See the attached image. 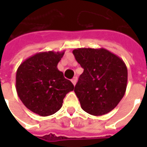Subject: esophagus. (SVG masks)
I'll return each instance as SVG.
<instances>
[{
	"mask_svg": "<svg viewBox=\"0 0 147 147\" xmlns=\"http://www.w3.org/2000/svg\"><path fill=\"white\" fill-rule=\"evenodd\" d=\"M77 80H78V78H77V77H74V78H73V79H72V80H71V82H73V84H74V86H75V85H76V83H77Z\"/></svg>",
	"mask_w": 147,
	"mask_h": 147,
	"instance_id": "obj_1",
	"label": "esophagus"
}]
</instances>
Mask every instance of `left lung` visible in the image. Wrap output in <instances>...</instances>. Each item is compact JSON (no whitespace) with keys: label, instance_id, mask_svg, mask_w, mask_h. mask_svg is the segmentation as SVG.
I'll return each instance as SVG.
<instances>
[{"label":"left lung","instance_id":"8db88e82","mask_svg":"<svg viewBox=\"0 0 147 147\" xmlns=\"http://www.w3.org/2000/svg\"><path fill=\"white\" fill-rule=\"evenodd\" d=\"M73 54L84 69L74 88L82 110L96 116L114 110L127 88L123 60L104 48H78Z\"/></svg>","mask_w":147,"mask_h":147}]
</instances>
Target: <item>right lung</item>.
Returning <instances> with one entry per match:
<instances>
[{
    "label": "right lung",
    "mask_w": 147,
    "mask_h": 147,
    "mask_svg": "<svg viewBox=\"0 0 147 147\" xmlns=\"http://www.w3.org/2000/svg\"><path fill=\"white\" fill-rule=\"evenodd\" d=\"M64 54L65 51L39 52L26 59L17 69V94L26 107L38 115L56 113L66 94L74 89L57 69Z\"/></svg>",
    "instance_id": "add662e5"
}]
</instances>
